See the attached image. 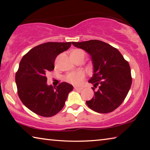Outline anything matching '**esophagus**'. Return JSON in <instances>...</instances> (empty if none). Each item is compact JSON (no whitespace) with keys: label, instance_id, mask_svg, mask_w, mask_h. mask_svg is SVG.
I'll return each mask as SVG.
<instances>
[{"label":"esophagus","instance_id":"esophagus-1","mask_svg":"<svg viewBox=\"0 0 150 150\" xmlns=\"http://www.w3.org/2000/svg\"><path fill=\"white\" fill-rule=\"evenodd\" d=\"M74 89L75 91H81V90H83V88L82 87H74Z\"/></svg>","mask_w":150,"mask_h":150}]
</instances>
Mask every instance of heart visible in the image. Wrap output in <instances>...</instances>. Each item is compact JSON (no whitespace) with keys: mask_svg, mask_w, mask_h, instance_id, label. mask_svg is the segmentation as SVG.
Returning <instances> with one entry per match:
<instances>
[{"mask_svg":"<svg viewBox=\"0 0 150 150\" xmlns=\"http://www.w3.org/2000/svg\"><path fill=\"white\" fill-rule=\"evenodd\" d=\"M72 55H80V54H84L85 53L83 51L81 50H73V52L71 53ZM85 73L83 71H77V72H73L65 76V80L67 81V83H71L73 85H79L83 79H85Z\"/></svg>","mask_w":150,"mask_h":150,"instance_id":"b5f03b06","label":"heart"}]
</instances>
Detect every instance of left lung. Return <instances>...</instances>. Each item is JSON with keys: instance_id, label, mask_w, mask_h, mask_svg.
<instances>
[{"instance_id": "8db88e82", "label": "left lung", "mask_w": 150, "mask_h": 150, "mask_svg": "<svg viewBox=\"0 0 150 150\" xmlns=\"http://www.w3.org/2000/svg\"><path fill=\"white\" fill-rule=\"evenodd\" d=\"M75 47L85 50L90 55L93 74L88 83L93 87L95 96L86 101L87 106L98 113H108L120 106L132 85L130 67L128 62L116 49L100 40H92L72 42Z\"/></svg>"}]
</instances>
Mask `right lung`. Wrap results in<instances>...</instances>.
I'll return each mask as SVG.
<instances>
[{
    "instance_id": "1",
    "label": "right lung",
    "mask_w": 150,
    "mask_h": 150,
    "mask_svg": "<svg viewBox=\"0 0 150 150\" xmlns=\"http://www.w3.org/2000/svg\"><path fill=\"white\" fill-rule=\"evenodd\" d=\"M71 42H47L30 50L20 61L15 76L20 99L37 115L50 117L62 110L73 87L66 82L57 87L47 84L46 73L54 69L55 59Z\"/></svg>"
}]
</instances>
